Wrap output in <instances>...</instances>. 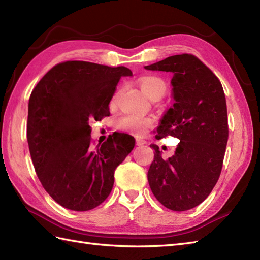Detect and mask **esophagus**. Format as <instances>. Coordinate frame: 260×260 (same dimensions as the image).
Instances as JSON below:
<instances>
[{
    "label": "esophagus",
    "instance_id": "1",
    "mask_svg": "<svg viewBox=\"0 0 260 260\" xmlns=\"http://www.w3.org/2000/svg\"><path fill=\"white\" fill-rule=\"evenodd\" d=\"M145 144H146V141L142 140V139H137L136 140V145L137 146H143V145H145Z\"/></svg>",
    "mask_w": 260,
    "mask_h": 260
}]
</instances>
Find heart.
Wrapping results in <instances>:
<instances>
[{
    "mask_svg": "<svg viewBox=\"0 0 260 260\" xmlns=\"http://www.w3.org/2000/svg\"><path fill=\"white\" fill-rule=\"evenodd\" d=\"M139 84L142 92L150 99L161 98L167 90V85H165L164 80L157 76L142 77ZM152 125L153 120L151 118L140 117V116L131 114L121 116L117 121V127L119 129L128 132V133L137 136L146 134V132Z\"/></svg>",
    "mask_w": 260,
    "mask_h": 260,
    "instance_id": "obj_1",
    "label": "heart"
}]
</instances>
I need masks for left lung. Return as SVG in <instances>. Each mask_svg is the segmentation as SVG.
<instances>
[{
    "label": "left lung",
    "mask_w": 260,
    "mask_h": 260,
    "mask_svg": "<svg viewBox=\"0 0 260 260\" xmlns=\"http://www.w3.org/2000/svg\"><path fill=\"white\" fill-rule=\"evenodd\" d=\"M172 73L174 104L159 120L156 139L180 140L174 154L163 159L158 146L147 172L153 194L173 211L199 206L221 173L228 142L227 104L221 82L192 54H176L144 67Z\"/></svg>",
    "instance_id": "8db88e82"
}]
</instances>
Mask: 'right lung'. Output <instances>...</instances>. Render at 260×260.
<instances>
[{
    "label": "right lung",
    "instance_id": "right-lung-1",
    "mask_svg": "<svg viewBox=\"0 0 260 260\" xmlns=\"http://www.w3.org/2000/svg\"><path fill=\"white\" fill-rule=\"evenodd\" d=\"M126 67L87 61L54 66L32 90L26 137L42 186L54 201L88 211L112 192L114 172L135 146L128 134L115 133L96 148L89 120L109 116V103Z\"/></svg>",
    "mask_w": 260,
    "mask_h": 260
}]
</instances>
